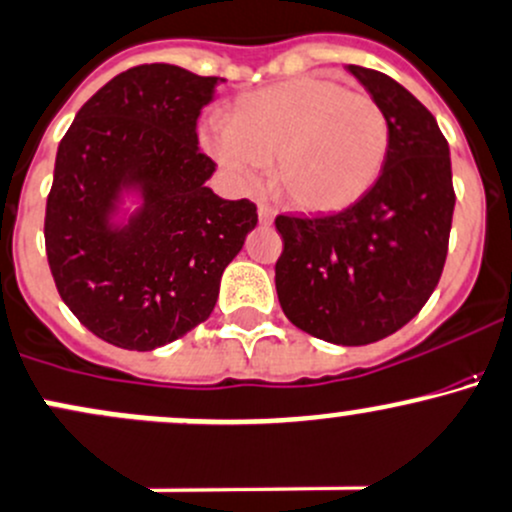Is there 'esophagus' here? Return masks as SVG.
<instances>
[{"label":"esophagus","mask_w":512,"mask_h":512,"mask_svg":"<svg viewBox=\"0 0 512 512\" xmlns=\"http://www.w3.org/2000/svg\"><path fill=\"white\" fill-rule=\"evenodd\" d=\"M257 213H260L262 226H269V223L274 221V216H277V209H274L272 204H267V201H260V206H257Z\"/></svg>","instance_id":"1"}]
</instances>
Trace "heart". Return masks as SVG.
<instances>
[{
	"instance_id": "obj_1",
	"label": "heart",
	"mask_w": 512,
	"mask_h": 512,
	"mask_svg": "<svg viewBox=\"0 0 512 512\" xmlns=\"http://www.w3.org/2000/svg\"><path fill=\"white\" fill-rule=\"evenodd\" d=\"M204 145L240 182L255 184L274 165L279 196L301 211L355 204L372 189L391 145L384 109L367 94L325 77H296L245 94L228 126L209 123Z\"/></svg>"
}]
</instances>
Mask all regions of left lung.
<instances>
[{
    "mask_svg": "<svg viewBox=\"0 0 512 512\" xmlns=\"http://www.w3.org/2000/svg\"><path fill=\"white\" fill-rule=\"evenodd\" d=\"M347 70L391 126L384 170L367 194L330 216H277L284 250L274 282L284 316L335 345H369L418 316L442 277L454 187L435 116L379 70Z\"/></svg>",
    "mask_w": 512,
    "mask_h": 512,
    "instance_id": "8db88e82",
    "label": "left lung"
}]
</instances>
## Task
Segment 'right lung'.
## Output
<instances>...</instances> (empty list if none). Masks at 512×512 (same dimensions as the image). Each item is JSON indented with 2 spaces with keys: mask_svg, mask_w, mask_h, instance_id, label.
<instances>
[{
  "mask_svg": "<svg viewBox=\"0 0 512 512\" xmlns=\"http://www.w3.org/2000/svg\"><path fill=\"white\" fill-rule=\"evenodd\" d=\"M221 82L167 63L131 67L58 145L43 226L50 274L84 328L123 350H155L204 323L257 226L250 199L204 184L216 162L199 150L196 119ZM126 183L144 189L146 206L114 231L105 213Z\"/></svg>",
  "mask_w": 512,
  "mask_h": 512,
  "instance_id": "1",
  "label": "right lung"
}]
</instances>
